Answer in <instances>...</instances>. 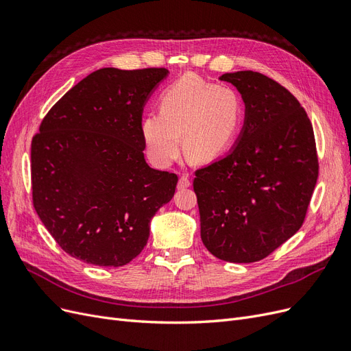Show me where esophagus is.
Here are the masks:
<instances>
[{
    "mask_svg": "<svg viewBox=\"0 0 351 351\" xmlns=\"http://www.w3.org/2000/svg\"><path fill=\"white\" fill-rule=\"evenodd\" d=\"M190 186H192V180L189 178V176L187 174L180 176V178H178V189H187Z\"/></svg>",
    "mask_w": 351,
    "mask_h": 351,
    "instance_id": "34e87169",
    "label": "esophagus"
}]
</instances>
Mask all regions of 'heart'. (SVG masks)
<instances>
[{
	"label": "heart",
	"mask_w": 351,
	"mask_h": 351,
	"mask_svg": "<svg viewBox=\"0 0 351 351\" xmlns=\"http://www.w3.org/2000/svg\"><path fill=\"white\" fill-rule=\"evenodd\" d=\"M241 120V101L228 86H217L187 74L164 90L159 112L142 123L147 154L158 167L173 164L183 147L197 162L215 159L236 136Z\"/></svg>",
	"instance_id": "b5f03b06"
}]
</instances>
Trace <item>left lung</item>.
Listing matches in <instances>:
<instances>
[{"label": "left lung", "instance_id": "8db88e82", "mask_svg": "<svg viewBox=\"0 0 351 351\" xmlns=\"http://www.w3.org/2000/svg\"><path fill=\"white\" fill-rule=\"evenodd\" d=\"M246 105L237 145L195 171L200 237L215 258H267L303 226L319 174L312 123L300 102L258 71L226 73Z\"/></svg>", "mask_w": 351, "mask_h": 351}]
</instances>
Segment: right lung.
<instances>
[{"label":"right lung","instance_id":"add662e5","mask_svg":"<svg viewBox=\"0 0 351 351\" xmlns=\"http://www.w3.org/2000/svg\"><path fill=\"white\" fill-rule=\"evenodd\" d=\"M167 69L90 73L44 117L32 139V200L70 256L123 267L149 239L178 177L145 161L143 107Z\"/></svg>","mask_w":351,"mask_h":351}]
</instances>
